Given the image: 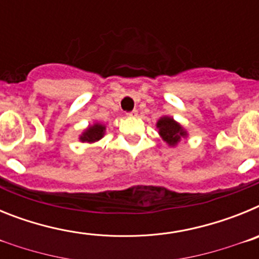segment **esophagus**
Masks as SVG:
<instances>
[{
    "label": "esophagus",
    "mask_w": 259,
    "mask_h": 259,
    "mask_svg": "<svg viewBox=\"0 0 259 259\" xmlns=\"http://www.w3.org/2000/svg\"><path fill=\"white\" fill-rule=\"evenodd\" d=\"M127 116H130V118H135V116H137V110H134V111H131V113H127Z\"/></svg>",
    "instance_id": "obj_1"
}]
</instances>
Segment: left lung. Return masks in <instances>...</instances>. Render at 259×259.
<instances>
[{
  "label": "left lung",
  "instance_id": "obj_1",
  "mask_svg": "<svg viewBox=\"0 0 259 259\" xmlns=\"http://www.w3.org/2000/svg\"><path fill=\"white\" fill-rule=\"evenodd\" d=\"M157 128L158 135L161 136L162 140L171 148L178 146V144L188 137V131L180 124L179 122H176L172 116L163 115L157 120Z\"/></svg>",
  "mask_w": 259,
  "mask_h": 259
}]
</instances>
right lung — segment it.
I'll use <instances>...</instances> for the list:
<instances>
[{
	"mask_svg": "<svg viewBox=\"0 0 259 259\" xmlns=\"http://www.w3.org/2000/svg\"><path fill=\"white\" fill-rule=\"evenodd\" d=\"M105 132H106V125L100 122H95L93 124H89L81 132V135L79 136V140L81 143L95 144L101 140L102 137L105 136Z\"/></svg>",
	"mask_w": 259,
	"mask_h": 259,
	"instance_id": "obj_1",
	"label": "right lung"
}]
</instances>
